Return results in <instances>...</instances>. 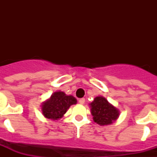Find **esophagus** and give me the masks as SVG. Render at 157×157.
<instances>
[{
	"label": "esophagus",
	"mask_w": 157,
	"mask_h": 157,
	"mask_svg": "<svg viewBox=\"0 0 157 157\" xmlns=\"http://www.w3.org/2000/svg\"><path fill=\"white\" fill-rule=\"evenodd\" d=\"M78 102H79V104H81V105H83V104L85 103V98H81V99L78 100Z\"/></svg>",
	"instance_id": "obj_1"
}]
</instances>
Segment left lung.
<instances>
[{
    "label": "left lung",
    "mask_w": 157,
    "mask_h": 157,
    "mask_svg": "<svg viewBox=\"0 0 157 157\" xmlns=\"http://www.w3.org/2000/svg\"><path fill=\"white\" fill-rule=\"evenodd\" d=\"M90 106L94 121L101 126L112 124L120 116L119 110L116 107L111 105L106 98L101 96L94 98Z\"/></svg>",
    "instance_id": "left-lung-1"
}]
</instances>
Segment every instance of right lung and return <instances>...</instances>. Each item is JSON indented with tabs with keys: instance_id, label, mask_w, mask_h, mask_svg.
<instances>
[{
	"instance_id": "add662e5",
	"label": "right lung",
	"mask_w": 157,
	"mask_h": 157,
	"mask_svg": "<svg viewBox=\"0 0 157 157\" xmlns=\"http://www.w3.org/2000/svg\"><path fill=\"white\" fill-rule=\"evenodd\" d=\"M77 100L71 95H66L62 91L52 94L49 99L41 105L43 116L47 119L57 120L63 117L71 105H75Z\"/></svg>"
}]
</instances>
